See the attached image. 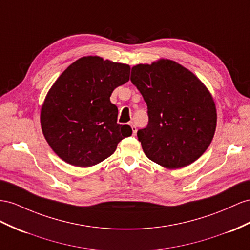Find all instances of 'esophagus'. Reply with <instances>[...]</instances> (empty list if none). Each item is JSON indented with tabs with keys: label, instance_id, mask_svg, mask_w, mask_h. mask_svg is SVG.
Returning a JSON list of instances; mask_svg holds the SVG:
<instances>
[{
	"label": "esophagus",
	"instance_id": "1",
	"mask_svg": "<svg viewBox=\"0 0 250 250\" xmlns=\"http://www.w3.org/2000/svg\"><path fill=\"white\" fill-rule=\"evenodd\" d=\"M130 125L132 127V132H133V135H136V132H137V127L135 126L133 123H130Z\"/></svg>",
	"mask_w": 250,
	"mask_h": 250
}]
</instances>
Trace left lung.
Returning <instances> with one entry per match:
<instances>
[{"instance_id": "8db88e82", "label": "left lung", "mask_w": 250, "mask_h": 250, "mask_svg": "<svg viewBox=\"0 0 250 250\" xmlns=\"http://www.w3.org/2000/svg\"><path fill=\"white\" fill-rule=\"evenodd\" d=\"M131 81L148 105L149 124L137 132L145 154L162 167H187L212 142L216 107L206 85L173 60L132 67Z\"/></svg>"}]
</instances>
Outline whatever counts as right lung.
Segmentation results:
<instances>
[{"label":"right lung","mask_w":250,"mask_h":250,"mask_svg":"<svg viewBox=\"0 0 250 250\" xmlns=\"http://www.w3.org/2000/svg\"><path fill=\"white\" fill-rule=\"evenodd\" d=\"M130 65L86 56L55 81L41 107L43 135L62 161L88 168L110 157L131 126L117 124L110 97L130 79Z\"/></svg>","instance_id":"add662e5"}]
</instances>
